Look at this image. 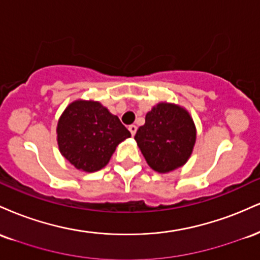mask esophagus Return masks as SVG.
Segmentation results:
<instances>
[{
  "instance_id": "obj_1",
  "label": "esophagus",
  "mask_w": 260,
  "mask_h": 260,
  "mask_svg": "<svg viewBox=\"0 0 260 260\" xmlns=\"http://www.w3.org/2000/svg\"><path fill=\"white\" fill-rule=\"evenodd\" d=\"M128 129H129L131 134L134 136V134H136V132H137V126H136V124H131V126L128 127Z\"/></svg>"
}]
</instances>
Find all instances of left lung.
<instances>
[{
	"label": "left lung",
	"instance_id": "obj_1",
	"mask_svg": "<svg viewBox=\"0 0 260 260\" xmlns=\"http://www.w3.org/2000/svg\"><path fill=\"white\" fill-rule=\"evenodd\" d=\"M134 139L148 165L159 174H168L182 168L190 157L197 128L184 107L161 101L147 113Z\"/></svg>",
	"mask_w": 260,
	"mask_h": 260
}]
</instances>
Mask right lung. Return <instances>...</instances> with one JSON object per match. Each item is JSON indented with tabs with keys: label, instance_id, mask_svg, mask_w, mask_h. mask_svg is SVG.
<instances>
[{
	"label": "right lung",
	"instance_id": "add662e5",
	"mask_svg": "<svg viewBox=\"0 0 260 260\" xmlns=\"http://www.w3.org/2000/svg\"><path fill=\"white\" fill-rule=\"evenodd\" d=\"M58 150L71 165L84 172L99 171L109 164L121 142L131 133L103 104L74 100L57 122Z\"/></svg>",
	"mask_w": 260,
	"mask_h": 260
}]
</instances>
